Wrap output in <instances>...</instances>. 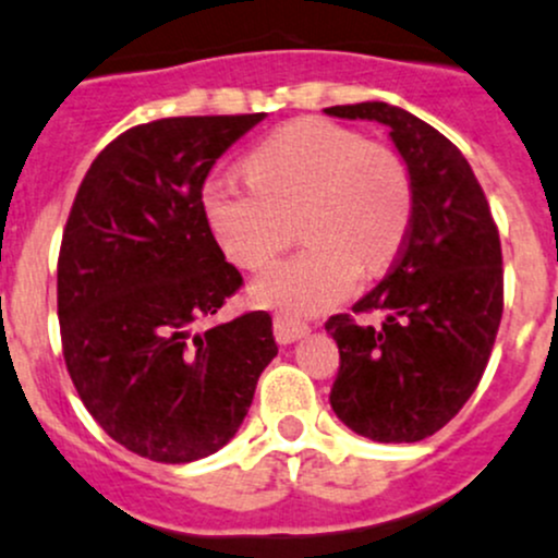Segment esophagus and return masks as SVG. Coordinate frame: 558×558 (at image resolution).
Wrapping results in <instances>:
<instances>
[{
    "instance_id": "1",
    "label": "esophagus",
    "mask_w": 558,
    "mask_h": 558,
    "mask_svg": "<svg viewBox=\"0 0 558 558\" xmlns=\"http://www.w3.org/2000/svg\"><path fill=\"white\" fill-rule=\"evenodd\" d=\"M272 331H275V339H278L280 344H291V342H296V339L307 337L310 326L304 324V320L289 318V315H275Z\"/></svg>"
}]
</instances>
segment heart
<instances>
[{"label":"heart","mask_w":558,"mask_h":558,"mask_svg":"<svg viewBox=\"0 0 558 558\" xmlns=\"http://www.w3.org/2000/svg\"><path fill=\"white\" fill-rule=\"evenodd\" d=\"M248 181L214 175L203 214L225 254L262 269L291 240L299 210L302 251L272 264L254 299L286 315L333 307L355 291L361 264L385 267L412 227L414 181L407 160L385 144L324 117H299L245 157Z\"/></svg>","instance_id":"obj_1"}]
</instances>
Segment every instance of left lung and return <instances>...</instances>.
I'll return each mask as SVG.
<instances>
[{"label":"left lung","mask_w":558,"mask_h":558,"mask_svg":"<svg viewBox=\"0 0 558 558\" xmlns=\"http://www.w3.org/2000/svg\"><path fill=\"white\" fill-rule=\"evenodd\" d=\"M326 114L374 120L414 181V214L398 259L353 313H385L383 326L331 315L339 374L337 417L372 441L414 444L441 430L481 383L502 318L500 232L476 173L433 125L383 101Z\"/></svg>","instance_id":"8db88e82"}]
</instances>
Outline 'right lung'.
Wrapping results in <instances>:
<instances>
[{"instance_id":"1","label":"right lung","mask_w":558,"mask_h":558,"mask_svg":"<svg viewBox=\"0 0 558 558\" xmlns=\"http://www.w3.org/2000/svg\"><path fill=\"white\" fill-rule=\"evenodd\" d=\"M264 114L166 117L93 160L58 254L63 361L93 420L133 454L192 462L243 425L278 355L272 318L197 331L243 286L203 214L214 162Z\"/></svg>"}]
</instances>
